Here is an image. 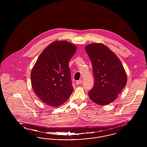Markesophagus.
<instances>
[{
  "mask_svg": "<svg viewBox=\"0 0 147 147\" xmlns=\"http://www.w3.org/2000/svg\"><path fill=\"white\" fill-rule=\"evenodd\" d=\"M82 82H83L82 80H78V81H76V85H80V84H81L82 83Z\"/></svg>",
  "mask_w": 147,
  "mask_h": 147,
  "instance_id": "obj_1",
  "label": "esophagus"
}]
</instances>
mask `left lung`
<instances>
[{
	"instance_id": "8db88e82",
	"label": "left lung",
	"mask_w": 147,
	"mask_h": 147,
	"mask_svg": "<svg viewBox=\"0 0 147 147\" xmlns=\"http://www.w3.org/2000/svg\"><path fill=\"white\" fill-rule=\"evenodd\" d=\"M92 62L94 77L93 88L88 92L90 99L100 105L113 102L127 83V75L118 57L102 43L85 46Z\"/></svg>"
}]
</instances>
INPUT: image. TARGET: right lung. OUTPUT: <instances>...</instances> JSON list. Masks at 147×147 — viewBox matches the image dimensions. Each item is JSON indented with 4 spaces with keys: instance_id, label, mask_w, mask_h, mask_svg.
Wrapping results in <instances>:
<instances>
[{
    "instance_id": "add662e5",
    "label": "right lung",
    "mask_w": 147,
    "mask_h": 147,
    "mask_svg": "<svg viewBox=\"0 0 147 147\" xmlns=\"http://www.w3.org/2000/svg\"><path fill=\"white\" fill-rule=\"evenodd\" d=\"M76 46L65 41H56L41 53L31 72L32 86L37 96L47 105L58 107L72 94L69 62Z\"/></svg>"
}]
</instances>
